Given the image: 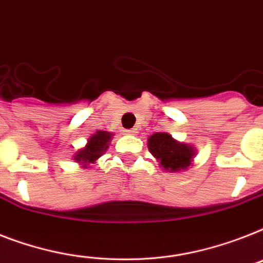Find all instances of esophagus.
Masks as SVG:
<instances>
[{"mask_svg":"<svg viewBox=\"0 0 263 263\" xmlns=\"http://www.w3.org/2000/svg\"><path fill=\"white\" fill-rule=\"evenodd\" d=\"M128 134V135H135L136 134V128H131V129H127V131H125Z\"/></svg>","mask_w":263,"mask_h":263,"instance_id":"esophagus-1","label":"esophagus"}]
</instances>
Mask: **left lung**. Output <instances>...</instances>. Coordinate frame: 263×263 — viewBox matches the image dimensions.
Instances as JSON below:
<instances>
[{
    "instance_id": "obj_1",
    "label": "left lung",
    "mask_w": 263,
    "mask_h": 263,
    "mask_svg": "<svg viewBox=\"0 0 263 263\" xmlns=\"http://www.w3.org/2000/svg\"><path fill=\"white\" fill-rule=\"evenodd\" d=\"M148 148L154 157L161 162L162 167L168 172L187 168L194 155L192 147L176 142L172 135L162 132H157L150 136Z\"/></svg>"
}]
</instances>
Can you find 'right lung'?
Instances as JSON below:
<instances>
[{"instance_id":"add662e5","label":"right lung","mask_w":263,"mask_h":263,"mask_svg":"<svg viewBox=\"0 0 263 263\" xmlns=\"http://www.w3.org/2000/svg\"><path fill=\"white\" fill-rule=\"evenodd\" d=\"M110 136L112 134L104 131H98L97 134L90 136L87 146L76 154L77 162L82 161L83 163H93L108 150V142L110 140Z\"/></svg>"}]
</instances>
